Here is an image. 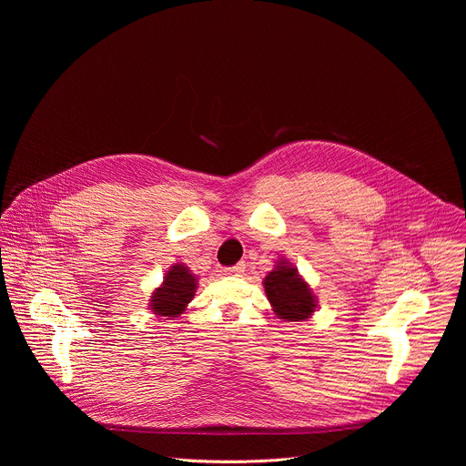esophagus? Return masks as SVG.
<instances>
[{"label": "esophagus", "instance_id": "esophagus-1", "mask_svg": "<svg viewBox=\"0 0 466 466\" xmlns=\"http://www.w3.org/2000/svg\"><path fill=\"white\" fill-rule=\"evenodd\" d=\"M245 271V263L243 261H239V263H236V265H232V268H227L225 269V275H232V277H239L241 273Z\"/></svg>", "mask_w": 466, "mask_h": 466}]
</instances>
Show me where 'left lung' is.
<instances>
[{
  "label": "left lung",
  "instance_id": "8db88e82",
  "mask_svg": "<svg viewBox=\"0 0 466 466\" xmlns=\"http://www.w3.org/2000/svg\"><path fill=\"white\" fill-rule=\"evenodd\" d=\"M265 293L284 320H304L315 311V297L308 284L288 263H279L263 280Z\"/></svg>",
  "mask_w": 466,
  "mask_h": 466
}]
</instances>
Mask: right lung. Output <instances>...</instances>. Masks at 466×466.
Returning a JSON list of instances; mask_svg holds the SVG:
<instances>
[{
  "label": "right lung",
  "instance_id": "add662e5",
  "mask_svg": "<svg viewBox=\"0 0 466 466\" xmlns=\"http://www.w3.org/2000/svg\"><path fill=\"white\" fill-rule=\"evenodd\" d=\"M195 277L184 265H173L167 271L162 288L153 293L151 309L162 317H177L184 311L195 293Z\"/></svg>",
  "mask_w": 466,
  "mask_h": 466
}]
</instances>
